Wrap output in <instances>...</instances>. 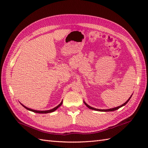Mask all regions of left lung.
I'll return each mask as SVG.
<instances>
[{"instance_id": "1", "label": "left lung", "mask_w": 148, "mask_h": 148, "mask_svg": "<svg viewBox=\"0 0 148 148\" xmlns=\"http://www.w3.org/2000/svg\"><path fill=\"white\" fill-rule=\"evenodd\" d=\"M132 96V95L131 96H130V97L129 99H128L126 102H125V103H123L122 105H121V106H118V107H116V108H111V109H96V108H92V107H91V106H90L89 105H88L87 103L84 101V104H85L88 108L89 109H92V110H95V111H102V112H108V111H116V110H117V109H119L120 108H121V107H123V106H124L125 105H126L127 103H128V102L130 100V99H131V97Z\"/></svg>"}]
</instances>
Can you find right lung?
I'll list each match as a JSON object with an SVG mask.
<instances>
[{
  "label": "right lung",
  "mask_w": 148,
  "mask_h": 148,
  "mask_svg": "<svg viewBox=\"0 0 148 148\" xmlns=\"http://www.w3.org/2000/svg\"><path fill=\"white\" fill-rule=\"evenodd\" d=\"M62 102H63V101H62L61 102V103H60L59 105H58L56 107H55V108H54L53 109H50V110H47V111H37V110H34V109H30V108H27V107H26V106H25L24 105H23L21 103H20L26 109H27V110H29V111H32V112H36V113H40V114H46V113H49V112H53V111H56V109H57L59 107H60L61 106H62Z\"/></svg>",
  "instance_id": "obj_1"
}]
</instances>
